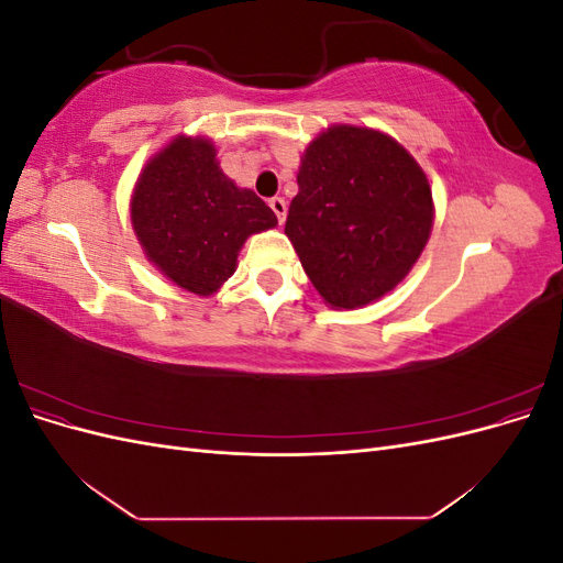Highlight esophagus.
Masks as SVG:
<instances>
[{
    "mask_svg": "<svg viewBox=\"0 0 563 563\" xmlns=\"http://www.w3.org/2000/svg\"><path fill=\"white\" fill-rule=\"evenodd\" d=\"M269 209L275 211V216H277V220H279V225H282L284 220H286V201H284L282 197L269 199Z\"/></svg>",
    "mask_w": 563,
    "mask_h": 563,
    "instance_id": "1",
    "label": "esophagus"
}]
</instances>
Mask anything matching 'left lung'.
I'll list each match as a JSON object with an SVG mask.
<instances>
[{
	"label": "left lung",
	"instance_id": "left-lung-1",
	"mask_svg": "<svg viewBox=\"0 0 563 563\" xmlns=\"http://www.w3.org/2000/svg\"><path fill=\"white\" fill-rule=\"evenodd\" d=\"M432 223L418 162L387 133L335 124L305 150L284 232L319 296L354 310L411 272Z\"/></svg>",
	"mask_w": 563,
	"mask_h": 563
}]
</instances>
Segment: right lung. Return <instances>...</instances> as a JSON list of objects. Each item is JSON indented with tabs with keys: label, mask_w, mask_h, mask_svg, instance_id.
Listing matches in <instances>:
<instances>
[{
	"label": "right lung",
	"mask_w": 563,
	"mask_h": 563,
	"mask_svg": "<svg viewBox=\"0 0 563 563\" xmlns=\"http://www.w3.org/2000/svg\"><path fill=\"white\" fill-rule=\"evenodd\" d=\"M131 225L164 277L190 294L211 296L232 277L249 236L275 228L277 216L223 174L209 139L178 135L135 183Z\"/></svg>",
	"instance_id": "add662e5"
}]
</instances>
